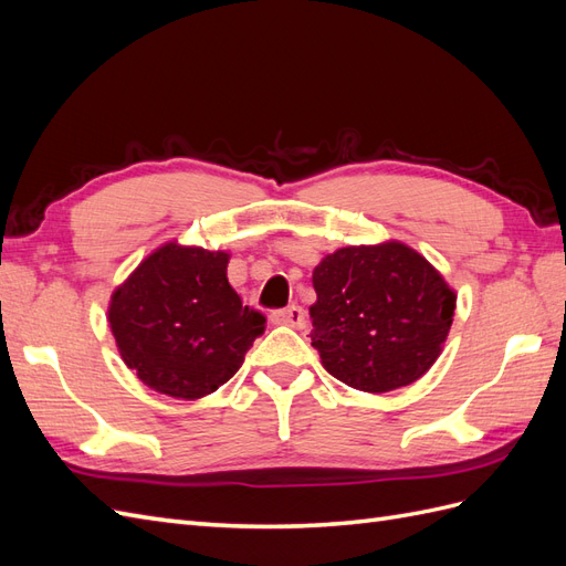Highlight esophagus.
<instances>
[{
    "label": "esophagus",
    "instance_id": "34e87169",
    "mask_svg": "<svg viewBox=\"0 0 566 566\" xmlns=\"http://www.w3.org/2000/svg\"><path fill=\"white\" fill-rule=\"evenodd\" d=\"M271 321L279 323V325H290V328L302 331L304 325H306V314H304L302 306L290 304V306H285V310L273 312V314H271Z\"/></svg>",
    "mask_w": 566,
    "mask_h": 566
}]
</instances>
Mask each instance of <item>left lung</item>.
I'll return each mask as SVG.
<instances>
[{"label":"left lung","instance_id":"obj_1","mask_svg":"<svg viewBox=\"0 0 566 566\" xmlns=\"http://www.w3.org/2000/svg\"><path fill=\"white\" fill-rule=\"evenodd\" d=\"M312 345L345 385L382 394L420 380L449 337L455 290L399 241L349 245L314 269Z\"/></svg>","mask_w":566,"mask_h":566}]
</instances>
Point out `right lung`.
I'll list each match as a JSON object with an SVG mask.
<instances>
[{
  "label": "right lung",
  "instance_id": "add662e5",
  "mask_svg": "<svg viewBox=\"0 0 566 566\" xmlns=\"http://www.w3.org/2000/svg\"><path fill=\"white\" fill-rule=\"evenodd\" d=\"M229 256L169 241L115 287L108 304L115 345L146 387L196 401L243 366L266 318L231 287Z\"/></svg>",
  "mask_w": 566,
  "mask_h": 566
}]
</instances>
